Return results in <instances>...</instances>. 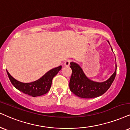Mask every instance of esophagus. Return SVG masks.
I'll use <instances>...</instances> for the list:
<instances>
[{"instance_id":"obj_1","label":"esophagus","mask_w":130,"mask_h":130,"mask_svg":"<svg viewBox=\"0 0 130 130\" xmlns=\"http://www.w3.org/2000/svg\"><path fill=\"white\" fill-rule=\"evenodd\" d=\"M72 62V60L70 59H68L64 61V65L66 66H69L70 65V63Z\"/></svg>"}]
</instances>
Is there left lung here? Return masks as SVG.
I'll use <instances>...</instances> for the list:
<instances>
[{
	"label": "left lung",
	"instance_id": "left-lung-1",
	"mask_svg": "<svg viewBox=\"0 0 130 130\" xmlns=\"http://www.w3.org/2000/svg\"><path fill=\"white\" fill-rule=\"evenodd\" d=\"M70 68L72 70L69 82L70 90L75 95L82 98H93L103 94L111 86L116 75V69L115 72L107 81L96 83L86 77L77 64L70 62Z\"/></svg>",
	"mask_w": 130,
	"mask_h": 130
}]
</instances>
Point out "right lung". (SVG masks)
<instances>
[{
  "mask_svg": "<svg viewBox=\"0 0 130 130\" xmlns=\"http://www.w3.org/2000/svg\"><path fill=\"white\" fill-rule=\"evenodd\" d=\"M61 69V66L52 69L49 72H47L45 75H44L41 78L37 80L34 82L30 83H23L14 79L9 72H7L9 79L11 83L20 92L24 93L32 96V97L38 96L47 93L51 89L52 84V79L54 76L58 73Z\"/></svg>",
  "mask_w": 130,
  "mask_h": 130,
  "instance_id": "1",
  "label": "right lung"
}]
</instances>
